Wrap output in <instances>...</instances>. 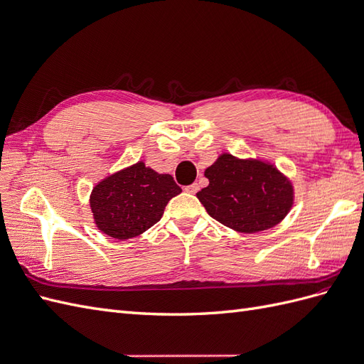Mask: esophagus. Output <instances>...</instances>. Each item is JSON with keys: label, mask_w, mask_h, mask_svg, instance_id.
<instances>
[{"label": "esophagus", "mask_w": 364, "mask_h": 364, "mask_svg": "<svg viewBox=\"0 0 364 364\" xmlns=\"http://www.w3.org/2000/svg\"><path fill=\"white\" fill-rule=\"evenodd\" d=\"M185 191L190 194H196L197 191H199V183H191L188 186H185Z\"/></svg>", "instance_id": "34e87169"}]
</instances>
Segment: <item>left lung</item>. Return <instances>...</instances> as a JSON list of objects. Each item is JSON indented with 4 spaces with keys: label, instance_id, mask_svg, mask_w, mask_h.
I'll return each instance as SVG.
<instances>
[{
    "label": "left lung",
    "instance_id": "obj_1",
    "mask_svg": "<svg viewBox=\"0 0 364 364\" xmlns=\"http://www.w3.org/2000/svg\"><path fill=\"white\" fill-rule=\"evenodd\" d=\"M209 185L197 193L208 214L237 232L255 234L277 226L294 200L291 182L261 159L223 153L205 170Z\"/></svg>",
    "mask_w": 364,
    "mask_h": 364
}]
</instances>
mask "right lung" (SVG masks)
<instances>
[{
	"label": "right lung",
	"instance_id": "right-lung-1",
	"mask_svg": "<svg viewBox=\"0 0 364 364\" xmlns=\"http://www.w3.org/2000/svg\"><path fill=\"white\" fill-rule=\"evenodd\" d=\"M181 193L170 174H159L139 161L98 182L90 205L102 232L127 240L158 223L165 206Z\"/></svg>",
	"mask_w": 364,
	"mask_h": 364
}]
</instances>
